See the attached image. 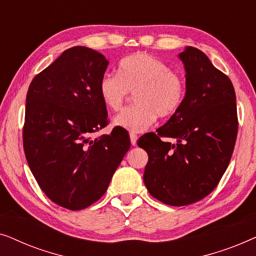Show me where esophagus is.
Wrapping results in <instances>:
<instances>
[{"label":"esophagus","mask_w":256,"mask_h":256,"mask_svg":"<svg viewBox=\"0 0 256 256\" xmlns=\"http://www.w3.org/2000/svg\"><path fill=\"white\" fill-rule=\"evenodd\" d=\"M129 138H130L132 146H136V142H138V135L134 134V132H130V134H129Z\"/></svg>","instance_id":"1"}]
</instances>
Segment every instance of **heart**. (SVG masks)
Wrapping results in <instances>:
<instances>
[{
  "instance_id": "b5f03b06",
  "label": "heart",
  "mask_w": 256,
  "mask_h": 256,
  "mask_svg": "<svg viewBox=\"0 0 256 256\" xmlns=\"http://www.w3.org/2000/svg\"><path fill=\"white\" fill-rule=\"evenodd\" d=\"M129 92L135 106L114 118L113 124L132 132H142L157 116L169 118L180 110L185 96L183 76L170 66L144 52H136L118 62V74L106 73L99 82V94L104 106L120 110Z\"/></svg>"
}]
</instances>
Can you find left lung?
I'll return each mask as SVG.
<instances>
[{
  "mask_svg": "<svg viewBox=\"0 0 256 256\" xmlns=\"http://www.w3.org/2000/svg\"><path fill=\"white\" fill-rule=\"evenodd\" d=\"M178 58L185 68L183 104L157 134L138 141L149 156L143 174L149 194L171 206L194 204L214 190L238 134L236 92L228 76L196 48L186 46Z\"/></svg>",
  "mask_w": 256,
  "mask_h": 256,
  "instance_id": "obj_1",
  "label": "left lung"
}]
</instances>
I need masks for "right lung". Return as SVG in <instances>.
<instances>
[{
	"instance_id": "obj_1",
	"label": "right lung",
	"mask_w": 256,
	"mask_h": 256,
	"mask_svg": "<svg viewBox=\"0 0 256 256\" xmlns=\"http://www.w3.org/2000/svg\"><path fill=\"white\" fill-rule=\"evenodd\" d=\"M110 62L86 46L68 48L31 82L23 128L24 152L52 202L79 211L102 197L130 148L129 135L106 127L99 82Z\"/></svg>"
}]
</instances>
